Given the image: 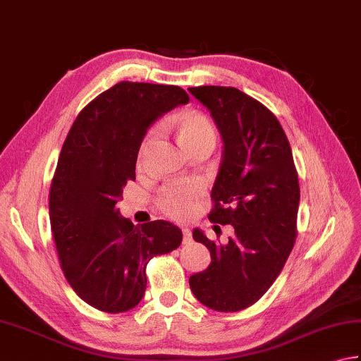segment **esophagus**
Instances as JSON below:
<instances>
[{
  "mask_svg": "<svg viewBox=\"0 0 361 361\" xmlns=\"http://www.w3.org/2000/svg\"><path fill=\"white\" fill-rule=\"evenodd\" d=\"M182 234H183V243H187L192 240V231H190L187 226L182 228Z\"/></svg>",
  "mask_w": 361,
  "mask_h": 361,
  "instance_id": "1",
  "label": "esophagus"
}]
</instances>
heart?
I'll use <instances>...</instances> for the list:
<instances>
[{
  "label": "heart",
  "instance_id": "heart-1",
  "mask_svg": "<svg viewBox=\"0 0 361 361\" xmlns=\"http://www.w3.org/2000/svg\"><path fill=\"white\" fill-rule=\"evenodd\" d=\"M176 135L179 145L185 149L201 141L215 142V132L206 116L200 113L187 111L174 118ZM152 140V135L147 142ZM146 142V145H147ZM201 195V185L198 182H178L165 187L157 198V206L163 214L171 219H185L195 209V202Z\"/></svg>",
  "mask_w": 361,
  "mask_h": 361
}]
</instances>
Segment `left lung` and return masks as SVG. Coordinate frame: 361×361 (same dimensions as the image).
Instances as JSON below:
<instances>
[{"label": "left lung", "mask_w": 361, "mask_h": 361, "mask_svg": "<svg viewBox=\"0 0 361 361\" xmlns=\"http://www.w3.org/2000/svg\"><path fill=\"white\" fill-rule=\"evenodd\" d=\"M188 91L210 111L223 141L209 220L234 228L224 245L193 229L212 261L190 276V288L207 308L234 312L259 300L286 264L295 243L300 187L286 133L261 102L226 86Z\"/></svg>", "instance_id": "obj_1"}]
</instances>
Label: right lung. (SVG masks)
<instances>
[{
  "label": "right lung",
  "mask_w": 361,
  "mask_h": 361,
  "mask_svg": "<svg viewBox=\"0 0 361 361\" xmlns=\"http://www.w3.org/2000/svg\"><path fill=\"white\" fill-rule=\"evenodd\" d=\"M188 100L179 86L121 81L81 110L61 149L49 204L53 239L66 280L100 311L137 307L147 262L182 242L173 223L135 226L116 204L122 187L135 180L149 127Z\"/></svg>",
  "instance_id": "add662e5"
}]
</instances>
